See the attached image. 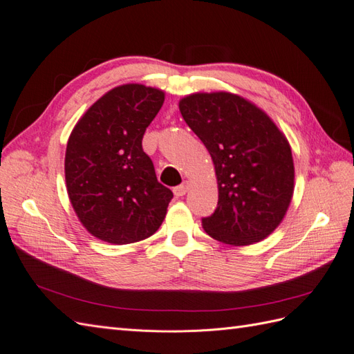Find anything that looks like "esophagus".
<instances>
[{"instance_id":"1","label":"esophagus","mask_w":354,"mask_h":354,"mask_svg":"<svg viewBox=\"0 0 354 354\" xmlns=\"http://www.w3.org/2000/svg\"><path fill=\"white\" fill-rule=\"evenodd\" d=\"M189 189V183H184L183 185H179L174 189V193L176 197H184L187 194V191Z\"/></svg>"}]
</instances>
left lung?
Returning a JSON list of instances; mask_svg holds the SVG:
<instances>
[{
  "instance_id": "left-lung-1",
  "label": "left lung",
  "mask_w": 354,
  "mask_h": 354,
  "mask_svg": "<svg viewBox=\"0 0 354 354\" xmlns=\"http://www.w3.org/2000/svg\"><path fill=\"white\" fill-rule=\"evenodd\" d=\"M179 111L215 166L218 206L201 219L206 233L231 246L268 237L283 221L295 188L285 133L261 108L230 92L188 95Z\"/></svg>"
}]
</instances>
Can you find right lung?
Here are the masks:
<instances>
[{
    "label": "right lung",
    "instance_id": "1",
    "mask_svg": "<svg viewBox=\"0 0 354 354\" xmlns=\"http://www.w3.org/2000/svg\"><path fill=\"white\" fill-rule=\"evenodd\" d=\"M165 102L156 87L111 88L77 121L65 153L71 205L83 227L113 245L145 240L160 228L174 193L161 185L142 138Z\"/></svg>",
    "mask_w": 354,
    "mask_h": 354
}]
</instances>
